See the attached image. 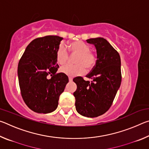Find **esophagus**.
<instances>
[{"instance_id":"34e87169","label":"esophagus","mask_w":149,"mask_h":149,"mask_svg":"<svg viewBox=\"0 0 149 149\" xmlns=\"http://www.w3.org/2000/svg\"><path fill=\"white\" fill-rule=\"evenodd\" d=\"M68 79H69V81H72V80H73L72 77H68Z\"/></svg>"}]
</instances>
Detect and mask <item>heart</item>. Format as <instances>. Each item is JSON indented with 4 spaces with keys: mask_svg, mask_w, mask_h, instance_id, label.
<instances>
[{
    "mask_svg": "<svg viewBox=\"0 0 149 149\" xmlns=\"http://www.w3.org/2000/svg\"><path fill=\"white\" fill-rule=\"evenodd\" d=\"M89 45L82 41H76L70 44L68 50L72 56H77L75 58V65H65L60 70L62 73L70 76H76L84 74L85 70L91 71L97 62L96 54L90 51ZM56 59L60 65L66 64L69 60V54L62 46H60L56 52Z\"/></svg>",
    "mask_w": 149,
    "mask_h": 149,
    "instance_id": "heart-1",
    "label": "heart"
}]
</instances>
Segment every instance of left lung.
I'll return each mask as SVG.
<instances>
[{
  "label": "left lung",
  "instance_id": "1",
  "mask_svg": "<svg viewBox=\"0 0 149 149\" xmlns=\"http://www.w3.org/2000/svg\"><path fill=\"white\" fill-rule=\"evenodd\" d=\"M94 45L97 53L95 67L86 77L73 81L77 85L74 93L75 108L79 114L85 117L99 116L108 110L120 88L122 81L120 54L107 40L102 37L86 40Z\"/></svg>",
  "mask_w": 149,
  "mask_h": 149
}]
</instances>
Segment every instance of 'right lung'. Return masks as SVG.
<instances>
[{
    "label": "right lung",
    "mask_w": 149,
    "mask_h": 149,
    "mask_svg": "<svg viewBox=\"0 0 149 149\" xmlns=\"http://www.w3.org/2000/svg\"><path fill=\"white\" fill-rule=\"evenodd\" d=\"M62 39L47 35L33 40L19 61L17 75L22 97L35 112L47 114L56 110L60 95L69 81L64 73H56L59 65L56 52Z\"/></svg>",
    "instance_id": "obj_1"
}]
</instances>
